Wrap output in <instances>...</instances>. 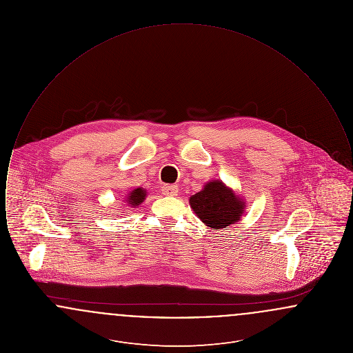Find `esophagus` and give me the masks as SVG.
<instances>
[{
  "instance_id": "34e87169",
  "label": "esophagus",
  "mask_w": 353,
  "mask_h": 353,
  "mask_svg": "<svg viewBox=\"0 0 353 353\" xmlns=\"http://www.w3.org/2000/svg\"><path fill=\"white\" fill-rule=\"evenodd\" d=\"M161 192L164 196H176L179 193L177 185L165 184L161 186Z\"/></svg>"
}]
</instances>
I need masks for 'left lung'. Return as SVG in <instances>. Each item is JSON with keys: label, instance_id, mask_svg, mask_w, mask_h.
Here are the masks:
<instances>
[{"label": "left lung", "instance_id": "obj_1", "mask_svg": "<svg viewBox=\"0 0 353 353\" xmlns=\"http://www.w3.org/2000/svg\"><path fill=\"white\" fill-rule=\"evenodd\" d=\"M190 206L205 225L217 230L234 223L243 213V202L222 181H212L190 197Z\"/></svg>", "mask_w": 353, "mask_h": 353}]
</instances>
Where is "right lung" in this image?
Returning <instances> with one entry per match:
<instances>
[{
  "label": "right lung",
  "instance_id": "add662e5",
  "mask_svg": "<svg viewBox=\"0 0 353 353\" xmlns=\"http://www.w3.org/2000/svg\"><path fill=\"white\" fill-rule=\"evenodd\" d=\"M144 199H145V190L141 189V188H137V189H134V192L128 196L127 202H128L130 205H132V206H137L139 203H141V202L144 201Z\"/></svg>",
  "mask_w": 353,
  "mask_h": 353
}]
</instances>
